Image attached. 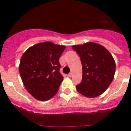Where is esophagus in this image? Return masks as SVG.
I'll list each match as a JSON object with an SVG mask.
<instances>
[{"instance_id": "esophagus-1", "label": "esophagus", "mask_w": 131, "mask_h": 131, "mask_svg": "<svg viewBox=\"0 0 131 131\" xmlns=\"http://www.w3.org/2000/svg\"><path fill=\"white\" fill-rule=\"evenodd\" d=\"M72 75H73L72 73H69L68 75V76L69 77H72Z\"/></svg>"}]
</instances>
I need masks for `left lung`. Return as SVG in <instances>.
<instances>
[{"mask_svg":"<svg viewBox=\"0 0 131 131\" xmlns=\"http://www.w3.org/2000/svg\"><path fill=\"white\" fill-rule=\"evenodd\" d=\"M83 66L82 81L77 91L88 98H94L104 92L112 82L115 62L112 54L102 45L92 42L73 45Z\"/></svg>","mask_w":131,"mask_h":131,"instance_id":"left-lung-1","label":"left lung"}]
</instances>
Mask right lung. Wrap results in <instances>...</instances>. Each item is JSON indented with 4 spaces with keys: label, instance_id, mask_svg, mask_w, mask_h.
<instances>
[{
    "label": "right lung",
    "instance_id": "add662e5",
    "mask_svg": "<svg viewBox=\"0 0 131 131\" xmlns=\"http://www.w3.org/2000/svg\"><path fill=\"white\" fill-rule=\"evenodd\" d=\"M66 47L51 42L33 45L24 53L19 71L25 89L40 101H46L57 93L63 81L59 70V58Z\"/></svg>",
    "mask_w": 131,
    "mask_h": 131
}]
</instances>
